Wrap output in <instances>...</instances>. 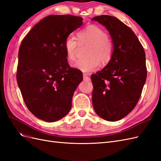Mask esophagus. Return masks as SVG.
<instances>
[{
  "label": "esophagus",
  "instance_id": "34e87169",
  "mask_svg": "<svg viewBox=\"0 0 161 161\" xmlns=\"http://www.w3.org/2000/svg\"><path fill=\"white\" fill-rule=\"evenodd\" d=\"M83 80H86V81H90V80H91V79H90L89 76H87V75L84 74V75H83Z\"/></svg>",
  "mask_w": 161,
  "mask_h": 161
}]
</instances>
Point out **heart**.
<instances>
[{"label":"heart","mask_w":161,"mask_h":161,"mask_svg":"<svg viewBox=\"0 0 161 161\" xmlns=\"http://www.w3.org/2000/svg\"><path fill=\"white\" fill-rule=\"evenodd\" d=\"M78 42L75 37H68L64 43V48L68 60H76L78 47L84 43H89L86 55L88 56L78 60L74 66L85 73H89L98 69L100 64L106 65L110 62L114 52V45L111 39L107 36L103 30L95 25L86 26L77 33Z\"/></svg>","instance_id":"1"}]
</instances>
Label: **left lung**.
<instances>
[{
  "mask_svg": "<svg viewBox=\"0 0 161 161\" xmlns=\"http://www.w3.org/2000/svg\"><path fill=\"white\" fill-rule=\"evenodd\" d=\"M109 31L114 45L110 62L91 75L92 102L101 118L115 121L134 109L142 93L147 76L144 48L131 29L116 17H95Z\"/></svg>",
  "mask_w": 161,
  "mask_h": 161,
  "instance_id": "obj_1",
  "label": "left lung"
}]
</instances>
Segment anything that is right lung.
<instances>
[{"label":"right lung","instance_id":"obj_1","mask_svg":"<svg viewBox=\"0 0 161 161\" xmlns=\"http://www.w3.org/2000/svg\"><path fill=\"white\" fill-rule=\"evenodd\" d=\"M82 25L80 17L49 15L36 24L21 42L17 84L28 109L42 120L56 121L71 109L82 73L69 66L64 43Z\"/></svg>","mask_w":161,"mask_h":161}]
</instances>
